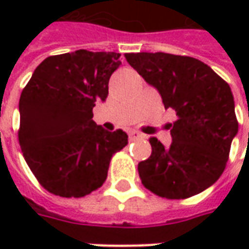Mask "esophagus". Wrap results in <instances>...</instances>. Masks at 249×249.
<instances>
[{
  "instance_id": "34e87169",
  "label": "esophagus",
  "mask_w": 249,
  "mask_h": 249,
  "mask_svg": "<svg viewBox=\"0 0 249 249\" xmlns=\"http://www.w3.org/2000/svg\"><path fill=\"white\" fill-rule=\"evenodd\" d=\"M129 139L130 140H139L142 139V134L137 131V130H130L129 131Z\"/></svg>"
}]
</instances>
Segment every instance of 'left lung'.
I'll return each mask as SVG.
<instances>
[{"instance_id":"obj_1","label":"left lung","mask_w":249,"mask_h":249,"mask_svg":"<svg viewBox=\"0 0 249 249\" xmlns=\"http://www.w3.org/2000/svg\"><path fill=\"white\" fill-rule=\"evenodd\" d=\"M126 61L176 112L172 144L151 137V157L139 163L142 184L167 199H184L211 187L225 170L238 131L230 86L208 65L165 53H124Z\"/></svg>"}]
</instances>
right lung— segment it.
<instances>
[{
	"mask_svg": "<svg viewBox=\"0 0 249 249\" xmlns=\"http://www.w3.org/2000/svg\"><path fill=\"white\" fill-rule=\"evenodd\" d=\"M120 53L79 50L45 58L19 100V144L40 184L55 196L80 198L100 188L112 155L127 145L123 130L92 120L108 97Z\"/></svg>",
	"mask_w": 249,
	"mask_h": 249,
	"instance_id": "add662e5",
	"label": "right lung"
}]
</instances>
